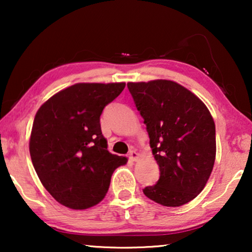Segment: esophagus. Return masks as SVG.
Returning a JSON list of instances; mask_svg holds the SVG:
<instances>
[{"mask_svg":"<svg viewBox=\"0 0 252 252\" xmlns=\"http://www.w3.org/2000/svg\"><path fill=\"white\" fill-rule=\"evenodd\" d=\"M128 158L132 161H135L137 158H139V154L136 153V151H134V150H130L129 151V154H128Z\"/></svg>","mask_w":252,"mask_h":252,"instance_id":"esophagus-1","label":"esophagus"}]
</instances>
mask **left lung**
Segmentation results:
<instances>
[{"instance_id": "8db88e82", "label": "left lung", "mask_w": 252, "mask_h": 252, "mask_svg": "<svg viewBox=\"0 0 252 252\" xmlns=\"http://www.w3.org/2000/svg\"><path fill=\"white\" fill-rule=\"evenodd\" d=\"M159 166L157 184L143 194L164 206H181L205 187L216 159V126L204 103L171 80L128 82Z\"/></svg>"}]
</instances>
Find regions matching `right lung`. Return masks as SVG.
Returning <instances> with one entry per match:
<instances>
[{
  "mask_svg": "<svg viewBox=\"0 0 252 252\" xmlns=\"http://www.w3.org/2000/svg\"><path fill=\"white\" fill-rule=\"evenodd\" d=\"M125 82L75 84L37 110L30 140L33 166L43 187L62 205L92 208L109 190L112 173L127 158L108 151L99 124L103 109Z\"/></svg>",
  "mask_w": 252,
  "mask_h": 252,
  "instance_id": "right-lung-1",
  "label": "right lung"
}]
</instances>
